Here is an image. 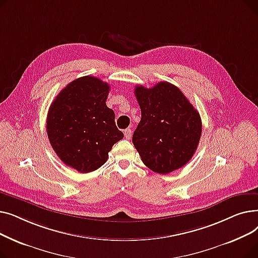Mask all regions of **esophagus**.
I'll use <instances>...</instances> for the list:
<instances>
[{
  "label": "esophagus",
  "mask_w": 258,
  "mask_h": 258,
  "mask_svg": "<svg viewBox=\"0 0 258 258\" xmlns=\"http://www.w3.org/2000/svg\"><path fill=\"white\" fill-rule=\"evenodd\" d=\"M124 136H125V138L126 139H131L132 138V130L131 128H126V130H124Z\"/></svg>",
  "instance_id": "1"
}]
</instances>
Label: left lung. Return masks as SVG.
Returning <instances> with one entry per match:
<instances>
[{"instance_id":"left-lung-1","label":"left lung","mask_w":258,"mask_h":258,"mask_svg":"<svg viewBox=\"0 0 258 258\" xmlns=\"http://www.w3.org/2000/svg\"><path fill=\"white\" fill-rule=\"evenodd\" d=\"M141 121L133 143L143 163L166 174L183 167L195 155L202 134L199 112L179 88L160 81L155 87L135 89Z\"/></svg>"}]
</instances>
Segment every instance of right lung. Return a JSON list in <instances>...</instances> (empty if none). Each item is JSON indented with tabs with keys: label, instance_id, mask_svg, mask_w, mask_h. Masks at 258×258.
Masks as SVG:
<instances>
[{
	"label": "right lung",
	"instance_id": "right-lung-1",
	"mask_svg": "<svg viewBox=\"0 0 258 258\" xmlns=\"http://www.w3.org/2000/svg\"><path fill=\"white\" fill-rule=\"evenodd\" d=\"M110 86L94 76L73 80L50 105L47 134L59 159L79 172L102 166L113 145L123 138L115 113L106 106Z\"/></svg>",
	"mask_w": 258,
	"mask_h": 258
}]
</instances>
